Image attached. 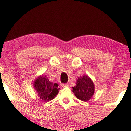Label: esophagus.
Here are the masks:
<instances>
[{"label":"esophagus","instance_id":"esophagus-1","mask_svg":"<svg viewBox=\"0 0 131 131\" xmlns=\"http://www.w3.org/2000/svg\"><path fill=\"white\" fill-rule=\"evenodd\" d=\"M62 87H63V88H67V87H69V84L68 83H63L61 84Z\"/></svg>","mask_w":131,"mask_h":131}]
</instances>
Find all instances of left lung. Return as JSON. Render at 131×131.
<instances>
[{"label": "left lung", "mask_w": 131, "mask_h": 131, "mask_svg": "<svg viewBox=\"0 0 131 131\" xmlns=\"http://www.w3.org/2000/svg\"><path fill=\"white\" fill-rule=\"evenodd\" d=\"M72 92L78 99L87 101L94 94V83L88 76L80 77L77 80L76 86L73 87Z\"/></svg>", "instance_id": "left-lung-1"}]
</instances>
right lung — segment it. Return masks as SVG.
I'll list each match as a JSON object with an SVG mask.
<instances>
[{"label": "right lung", "instance_id": "1", "mask_svg": "<svg viewBox=\"0 0 131 131\" xmlns=\"http://www.w3.org/2000/svg\"><path fill=\"white\" fill-rule=\"evenodd\" d=\"M34 86L39 98L45 101L51 100L57 95L58 84L49 82L46 76H41L35 81Z\"/></svg>", "mask_w": 131, "mask_h": 131}]
</instances>
